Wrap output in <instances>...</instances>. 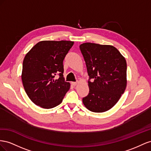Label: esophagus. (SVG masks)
I'll return each mask as SVG.
<instances>
[{
    "instance_id": "1",
    "label": "esophagus",
    "mask_w": 151,
    "mask_h": 151,
    "mask_svg": "<svg viewBox=\"0 0 151 151\" xmlns=\"http://www.w3.org/2000/svg\"><path fill=\"white\" fill-rule=\"evenodd\" d=\"M71 85H73V86H76V85H77V82H74V81H72V82H71Z\"/></svg>"
}]
</instances>
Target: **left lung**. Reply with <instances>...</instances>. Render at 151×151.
I'll return each instance as SVG.
<instances>
[{"instance_id":"left-lung-1","label":"left lung","mask_w":151,"mask_h":151,"mask_svg":"<svg viewBox=\"0 0 151 151\" xmlns=\"http://www.w3.org/2000/svg\"><path fill=\"white\" fill-rule=\"evenodd\" d=\"M80 49L89 76V93L83 98V104L95 113L108 111L125 90L126 60L112 45L84 43Z\"/></svg>"}]
</instances>
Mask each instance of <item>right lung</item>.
Masks as SVG:
<instances>
[{"instance_id": "add662e5", "label": "right lung", "mask_w": 151, "mask_h": 151, "mask_svg": "<svg viewBox=\"0 0 151 151\" xmlns=\"http://www.w3.org/2000/svg\"><path fill=\"white\" fill-rule=\"evenodd\" d=\"M71 41H41L25 55L21 78L27 96L42 108L58 106L70 88L63 77V60L73 45ZM58 74L59 78L54 79Z\"/></svg>"}]
</instances>
